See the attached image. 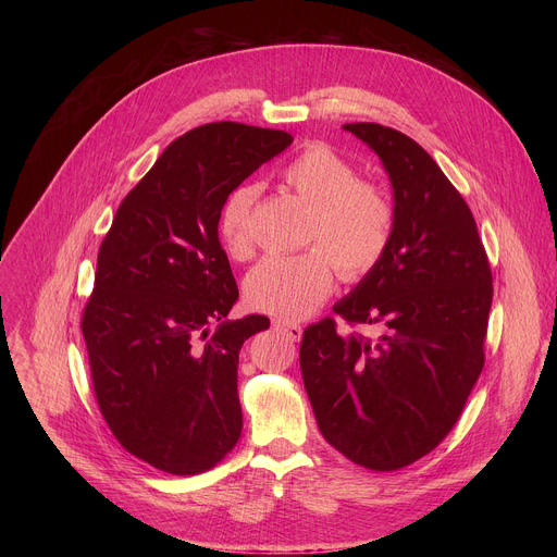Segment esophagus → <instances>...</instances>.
I'll return each instance as SVG.
<instances>
[{
	"label": "esophagus",
	"instance_id": "obj_1",
	"mask_svg": "<svg viewBox=\"0 0 557 557\" xmlns=\"http://www.w3.org/2000/svg\"><path fill=\"white\" fill-rule=\"evenodd\" d=\"M273 326L277 329V331H282V333H286V337H290V339H295V342H299L301 339V326L299 324H295V322H288V320H275L273 322Z\"/></svg>",
	"mask_w": 557,
	"mask_h": 557
}]
</instances>
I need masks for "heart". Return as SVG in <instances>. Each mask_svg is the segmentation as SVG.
<instances>
[{"label": "heart", "instance_id": "1", "mask_svg": "<svg viewBox=\"0 0 557 557\" xmlns=\"http://www.w3.org/2000/svg\"><path fill=\"white\" fill-rule=\"evenodd\" d=\"M348 161L326 145H308L282 170V181L304 205L306 245L299 256H269L245 280L251 308L299 320L320 306L335 282V264L346 280H359L383 258L394 231V207L387 194L355 178ZM256 191L231 194L220 215L222 245L233 258L249 253V213Z\"/></svg>", "mask_w": 557, "mask_h": 557}]
</instances>
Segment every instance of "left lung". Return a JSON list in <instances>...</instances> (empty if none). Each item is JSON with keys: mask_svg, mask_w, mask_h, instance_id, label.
Listing matches in <instances>:
<instances>
[{"mask_svg": "<svg viewBox=\"0 0 557 557\" xmlns=\"http://www.w3.org/2000/svg\"><path fill=\"white\" fill-rule=\"evenodd\" d=\"M389 178L394 231L376 267L333 310L381 333L304 331L299 366L324 438L352 462L392 471L432 451L479 381L492 271L473 215L410 136L346 123Z\"/></svg>", "mask_w": 557, "mask_h": 557, "instance_id": "1", "label": "left lung"}]
</instances>
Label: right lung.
<instances>
[{
    "label": "right lung",
    "mask_w": 557,
    "mask_h": 557,
    "mask_svg": "<svg viewBox=\"0 0 557 557\" xmlns=\"http://www.w3.org/2000/svg\"><path fill=\"white\" fill-rule=\"evenodd\" d=\"M290 143L233 121L183 134L125 196L101 245L82 324L95 394L119 443L156 469L207 471L240 438V348L271 322L226 320L237 286L218 222L228 194Z\"/></svg>",
    "instance_id": "obj_1"
}]
</instances>
